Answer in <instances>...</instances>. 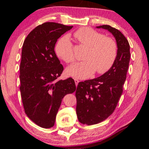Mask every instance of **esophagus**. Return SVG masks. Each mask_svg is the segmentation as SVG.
Listing matches in <instances>:
<instances>
[{
	"label": "esophagus",
	"mask_w": 149,
	"mask_h": 149,
	"mask_svg": "<svg viewBox=\"0 0 149 149\" xmlns=\"http://www.w3.org/2000/svg\"><path fill=\"white\" fill-rule=\"evenodd\" d=\"M74 82H75V84H76V85H78V83H79V79H74Z\"/></svg>",
	"instance_id": "1"
}]
</instances>
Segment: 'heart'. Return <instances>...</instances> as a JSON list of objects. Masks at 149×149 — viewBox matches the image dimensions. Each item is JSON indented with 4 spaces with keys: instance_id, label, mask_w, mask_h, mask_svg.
<instances>
[{
    "instance_id": "heart-1",
    "label": "heart",
    "mask_w": 149,
    "mask_h": 149,
    "mask_svg": "<svg viewBox=\"0 0 149 149\" xmlns=\"http://www.w3.org/2000/svg\"><path fill=\"white\" fill-rule=\"evenodd\" d=\"M74 36L79 43L88 47V49L83 56L85 60L67 69L69 75L85 79L95 72L103 74L111 70L118 54L117 45L115 40L87 27L79 28L74 32ZM55 52L67 64H72L75 61L73 45L68 36H62L58 40Z\"/></svg>"
}]
</instances>
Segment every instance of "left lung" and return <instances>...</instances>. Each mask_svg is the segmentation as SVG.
<instances>
[{"mask_svg":"<svg viewBox=\"0 0 149 149\" xmlns=\"http://www.w3.org/2000/svg\"><path fill=\"white\" fill-rule=\"evenodd\" d=\"M109 30L117 41L118 54L111 70L97 78L79 82L76 90V111L80 123L94 125L113 113L123 93L130 60V44L125 36L109 25L97 26Z\"/></svg>","mask_w":149,"mask_h":149,"instance_id":"8db88e82","label":"left lung"}]
</instances>
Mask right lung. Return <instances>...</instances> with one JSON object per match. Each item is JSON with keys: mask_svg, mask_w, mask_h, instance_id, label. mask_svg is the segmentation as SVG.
<instances>
[{"mask_svg": "<svg viewBox=\"0 0 149 149\" xmlns=\"http://www.w3.org/2000/svg\"><path fill=\"white\" fill-rule=\"evenodd\" d=\"M73 26L45 22L24 40L19 66L20 92L24 111L40 127L54 125L65 95L76 90L74 79L57 80L64 67L55 53L57 40Z\"/></svg>", "mask_w": 149, "mask_h": 149, "instance_id": "obj_1", "label": "right lung"}]
</instances>
